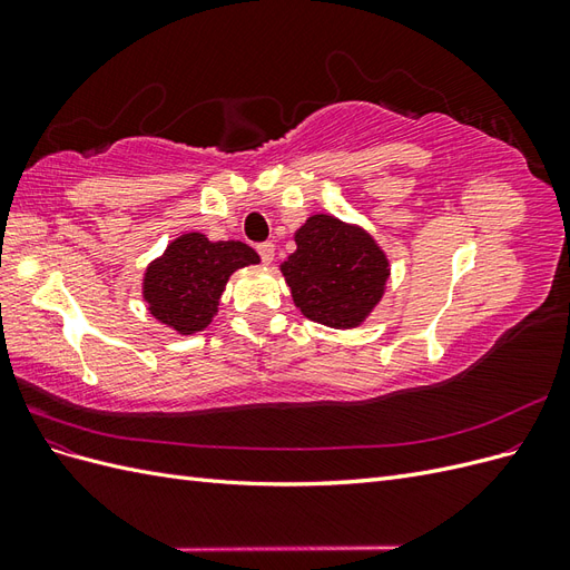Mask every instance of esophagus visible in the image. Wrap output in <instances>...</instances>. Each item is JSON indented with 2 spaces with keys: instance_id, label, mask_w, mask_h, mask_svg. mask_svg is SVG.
<instances>
[{
  "instance_id": "obj_1",
  "label": "esophagus",
  "mask_w": 570,
  "mask_h": 570,
  "mask_svg": "<svg viewBox=\"0 0 570 570\" xmlns=\"http://www.w3.org/2000/svg\"><path fill=\"white\" fill-rule=\"evenodd\" d=\"M256 252H258V256H262L264 264H271L273 256H275V245L273 243H262V245H256Z\"/></svg>"
}]
</instances>
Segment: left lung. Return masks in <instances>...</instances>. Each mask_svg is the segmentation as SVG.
<instances>
[{
    "instance_id": "1",
    "label": "left lung",
    "mask_w": 570,
    "mask_h": 570,
    "mask_svg": "<svg viewBox=\"0 0 570 570\" xmlns=\"http://www.w3.org/2000/svg\"><path fill=\"white\" fill-rule=\"evenodd\" d=\"M295 243L281 271L299 312L337 331L364 323L390 278L387 254L373 235L331 214H314L295 233Z\"/></svg>"
}]
</instances>
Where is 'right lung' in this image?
<instances>
[{
  "instance_id": "right-lung-1",
  "label": "right lung",
  "mask_w": 570,
  "mask_h": 570,
  "mask_svg": "<svg viewBox=\"0 0 570 570\" xmlns=\"http://www.w3.org/2000/svg\"><path fill=\"white\" fill-rule=\"evenodd\" d=\"M258 262V254L237 239L212 243L202 233H185L147 266L142 297L159 323L193 335L214 321L230 275Z\"/></svg>"
}]
</instances>
